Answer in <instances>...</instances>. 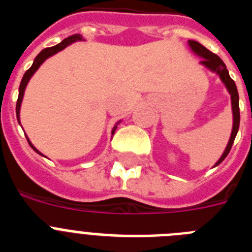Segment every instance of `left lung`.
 <instances>
[{
    "instance_id": "1",
    "label": "left lung",
    "mask_w": 252,
    "mask_h": 252,
    "mask_svg": "<svg viewBox=\"0 0 252 252\" xmlns=\"http://www.w3.org/2000/svg\"><path fill=\"white\" fill-rule=\"evenodd\" d=\"M189 46L194 51L195 54L199 55L202 58L201 64H203L204 66H207L208 69H211L212 72L217 73L221 78V81L223 82L224 86H226L227 91L230 92L231 94V102H232V112H233V126H232V132H231L230 141L227 144V148L224 150V153L222 154V157L220 158L216 165H220L226 157L230 153L231 148L233 145V141H235V137L237 135V131H239L240 126V107H239V92H237V88H236L235 82L231 79L230 74H228V70H227L226 65L222 62V59L218 55L213 54L212 51H209L208 49L204 48L202 44H199L198 41H194V40H189ZM251 119H252V110H251Z\"/></svg>"
}]
</instances>
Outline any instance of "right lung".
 I'll list each match as a JSON object with an SVG mask.
<instances>
[{
  "label": "right lung",
  "instance_id": "add662e5",
  "mask_svg": "<svg viewBox=\"0 0 252 252\" xmlns=\"http://www.w3.org/2000/svg\"><path fill=\"white\" fill-rule=\"evenodd\" d=\"M78 40H82V35L74 34V35H72V36H69V37H66V39H64L63 41H62V43L58 44V45L51 46V48H45V49H44V50H41V51H40V53H39V54H37V57L35 58V60H34V63H32V65H31L30 68H29L28 70H26V73H25V74H24V77H22V79H21V83H20L19 98H17V103H16V117H17V121L20 122V107H21L22 98H24V92H25L26 86H28L29 81H30V78L32 77V74H34V73L36 72L37 69H39V66L41 65V64H43L44 62H45V60L48 59L49 57H51V55L57 54L58 51L63 50L64 48H66V46L70 45V44L74 43V41H78ZM117 124H119V122H117ZM116 128H117V125H116L115 127H113L112 135H113V133H115ZM25 136H26V135H25ZM26 139H28L29 145H30L31 148L34 149V150L36 151L37 154H40V155H43V154L40 153V151L37 150V149L35 148V146L32 145V144H31L30 140H29L28 136H26Z\"/></svg>",
  "mask_w": 252,
  "mask_h": 252
}]
</instances>
